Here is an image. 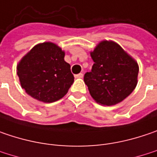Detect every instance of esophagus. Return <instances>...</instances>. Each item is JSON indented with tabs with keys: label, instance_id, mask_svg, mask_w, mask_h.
<instances>
[{
	"label": "esophagus",
	"instance_id": "obj_1",
	"mask_svg": "<svg viewBox=\"0 0 157 157\" xmlns=\"http://www.w3.org/2000/svg\"><path fill=\"white\" fill-rule=\"evenodd\" d=\"M82 76H83V75H82V73H80L78 75H75V78H82Z\"/></svg>",
	"mask_w": 157,
	"mask_h": 157
}]
</instances>
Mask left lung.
Returning a JSON list of instances; mask_svg holds the SVG:
<instances>
[{
  "instance_id": "1",
  "label": "left lung",
  "mask_w": 157,
  "mask_h": 157,
  "mask_svg": "<svg viewBox=\"0 0 157 157\" xmlns=\"http://www.w3.org/2000/svg\"><path fill=\"white\" fill-rule=\"evenodd\" d=\"M94 61L84 82L92 98L103 106L122 102L137 86L139 65L116 42L102 41L90 51Z\"/></svg>"
}]
</instances>
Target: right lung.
Instances as JSON below:
<instances>
[{
  "label": "right lung",
  "instance_id": "1",
  "mask_svg": "<svg viewBox=\"0 0 157 157\" xmlns=\"http://www.w3.org/2000/svg\"><path fill=\"white\" fill-rule=\"evenodd\" d=\"M65 51L51 42L38 43L17 66L21 87L31 97L51 103L64 97L74 82Z\"/></svg>",
  "mask_w": 157,
  "mask_h": 157
}]
</instances>
